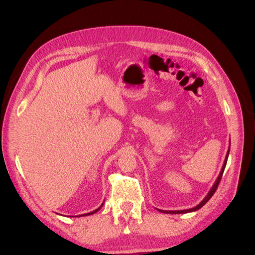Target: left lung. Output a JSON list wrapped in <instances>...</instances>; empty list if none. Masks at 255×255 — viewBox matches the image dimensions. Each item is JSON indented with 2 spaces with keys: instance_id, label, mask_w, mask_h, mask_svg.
<instances>
[{
  "instance_id": "left-lung-1",
  "label": "left lung",
  "mask_w": 255,
  "mask_h": 255,
  "mask_svg": "<svg viewBox=\"0 0 255 255\" xmlns=\"http://www.w3.org/2000/svg\"><path fill=\"white\" fill-rule=\"evenodd\" d=\"M229 151H230V144H229L228 152H227V154H226V158H225L224 165H223V167H221V171H220V173H219V175H218V177H217V180H216V182L214 183V185H213V187L210 188V191L208 192V194L206 195L205 198H204V199L202 200V202H200V203L196 206V207H193V208H189V209H184V210H161V209H158V210H159V211H161V213H164V214H187V213H192V211H196V210H198V209L202 208L203 206H204L206 203H207L208 200L211 198V196H213V195L215 194L216 189H217V187H218V185H219L221 177H223V174H224V171H225L226 164H227V160H228Z\"/></svg>"
}]
</instances>
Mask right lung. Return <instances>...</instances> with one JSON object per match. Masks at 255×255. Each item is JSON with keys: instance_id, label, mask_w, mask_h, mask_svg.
<instances>
[{"instance_id": "1", "label": "right lung", "mask_w": 255, "mask_h": 255, "mask_svg": "<svg viewBox=\"0 0 255 255\" xmlns=\"http://www.w3.org/2000/svg\"><path fill=\"white\" fill-rule=\"evenodd\" d=\"M103 204H104V203H103ZM103 204L100 206L99 208L95 209V210H93V211H91V213H88V214H83V215H79V216H75V217H84V216H90V215H93V214H95V213H96V211H99V210H100V209L103 207ZM72 217H73V216H72Z\"/></svg>"}]
</instances>
